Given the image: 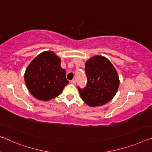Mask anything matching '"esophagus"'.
Segmentation results:
<instances>
[{"label": "esophagus", "mask_w": 152, "mask_h": 152, "mask_svg": "<svg viewBox=\"0 0 152 152\" xmlns=\"http://www.w3.org/2000/svg\"><path fill=\"white\" fill-rule=\"evenodd\" d=\"M71 83H72V84H73V85H76V80L75 79H72V80L71 81Z\"/></svg>", "instance_id": "esophagus-1"}]
</instances>
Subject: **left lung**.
Instances as JSON below:
<instances>
[{
    "mask_svg": "<svg viewBox=\"0 0 152 152\" xmlns=\"http://www.w3.org/2000/svg\"><path fill=\"white\" fill-rule=\"evenodd\" d=\"M88 81L84 88L78 86L81 98L90 107L103 105L113 99L120 80L113 64L106 58L96 56L86 63Z\"/></svg>",
    "mask_w": 152,
    "mask_h": 152,
    "instance_id": "1",
    "label": "left lung"
}]
</instances>
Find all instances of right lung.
I'll list each match as a JSON object with an SVG mask.
<instances>
[{"instance_id":"1","label":"right lung","mask_w":152,"mask_h":152,"mask_svg":"<svg viewBox=\"0 0 152 152\" xmlns=\"http://www.w3.org/2000/svg\"><path fill=\"white\" fill-rule=\"evenodd\" d=\"M24 80L30 92L45 101L59 96L69 83L66 71L60 66V59L52 52L41 53L30 62Z\"/></svg>"}]
</instances>
